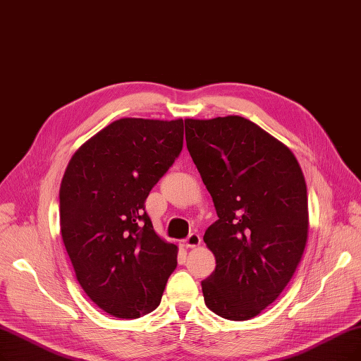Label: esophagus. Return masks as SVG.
Instances as JSON below:
<instances>
[{"mask_svg": "<svg viewBox=\"0 0 361 361\" xmlns=\"http://www.w3.org/2000/svg\"><path fill=\"white\" fill-rule=\"evenodd\" d=\"M200 243H202L200 236H199V234H196V233H192L189 238H187L185 240H183V246L184 247H197Z\"/></svg>", "mask_w": 361, "mask_h": 361, "instance_id": "34e87169", "label": "esophagus"}]
</instances>
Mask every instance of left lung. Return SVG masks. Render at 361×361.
I'll return each mask as SVG.
<instances>
[{
    "mask_svg": "<svg viewBox=\"0 0 361 361\" xmlns=\"http://www.w3.org/2000/svg\"><path fill=\"white\" fill-rule=\"evenodd\" d=\"M185 142L218 219L203 242L216 265L202 281L219 317L249 320L274 302L308 238L302 169L277 138L242 116L184 119Z\"/></svg>",
    "mask_w": 361,
    "mask_h": 361,
    "instance_id": "obj_1",
    "label": "left lung"
}]
</instances>
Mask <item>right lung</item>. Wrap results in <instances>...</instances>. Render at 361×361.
I'll return each mask as SVG.
<instances>
[{
	"label": "right lung",
	"instance_id": "obj_1",
	"mask_svg": "<svg viewBox=\"0 0 361 361\" xmlns=\"http://www.w3.org/2000/svg\"><path fill=\"white\" fill-rule=\"evenodd\" d=\"M183 119L122 118L71 158L60 184V231L78 281L107 314L138 319L161 304L178 247L145 211L183 149Z\"/></svg>",
	"mask_w": 361,
	"mask_h": 361
}]
</instances>
